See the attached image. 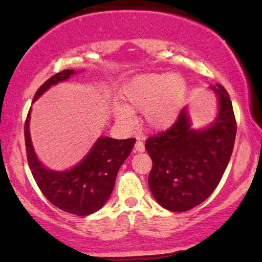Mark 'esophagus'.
Wrapping results in <instances>:
<instances>
[{
    "label": "esophagus",
    "instance_id": "esophagus-1",
    "mask_svg": "<svg viewBox=\"0 0 262 262\" xmlns=\"http://www.w3.org/2000/svg\"><path fill=\"white\" fill-rule=\"evenodd\" d=\"M135 150H136V151H138V152H143V151H144V150H145V148H144V143H143L142 141H137V142H136Z\"/></svg>",
    "mask_w": 262,
    "mask_h": 262
}]
</instances>
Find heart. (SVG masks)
<instances>
[{
  "label": "heart",
  "mask_w": 262,
  "mask_h": 262,
  "mask_svg": "<svg viewBox=\"0 0 262 262\" xmlns=\"http://www.w3.org/2000/svg\"><path fill=\"white\" fill-rule=\"evenodd\" d=\"M185 82L178 75L142 74L132 77L120 92L123 103H116L113 114L121 127L135 124L137 111H144L145 123L154 130L171 126L179 116V98Z\"/></svg>",
  "instance_id": "b5f03b06"
}]
</instances>
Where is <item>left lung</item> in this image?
Wrapping results in <instances>:
<instances>
[{
	"instance_id": "8db88e82",
	"label": "left lung",
	"mask_w": 262,
	"mask_h": 262,
	"mask_svg": "<svg viewBox=\"0 0 262 262\" xmlns=\"http://www.w3.org/2000/svg\"><path fill=\"white\" fill-rule=\"evenodd\" d=\"M211 91L220 107L210 126L192 128L187 110L182 108L173 126L145 142L152 160L150 191L161 206L173 212L188 211L209 198L230 161L237 128L232 103L222 84L211 85Z\"/></svg>"
}]
</instances>
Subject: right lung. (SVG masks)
<instances>
[{
  "instance_id": "right-lung-1",
  "label": "right lung",
  "mask_w": 262,
  "mask_h": 262,
  "mask_svg": "<svg viewBox=\"0 0 262 262\" xmlns=\"http://www.w3.org/2000/svg\"><path fill=\"white\" fill-rule=\"evenodd\" d=\"M76 74L63 70L44 82L35 93L33 102L44 92ZM31 110L25 123V143L27 161L38 187L50 203L76 216H88L101 209L113 191L118 170L130 155L136 139L100 137L77 166L64 171L51 170L42 166L32 145L30 128Z\"/></svg>"
}]
</instances>
